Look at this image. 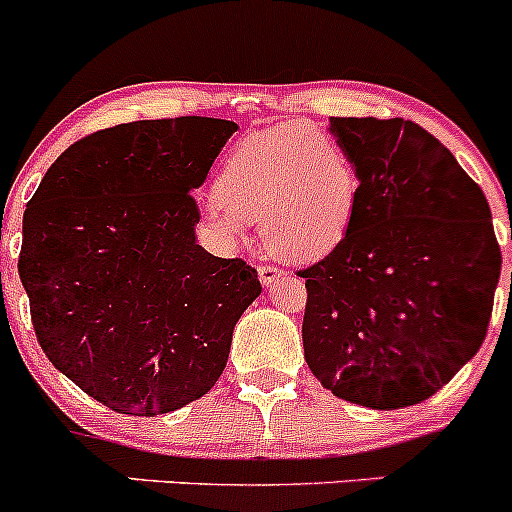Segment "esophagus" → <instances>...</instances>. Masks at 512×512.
Returning <instances> with one entry per match:
<instances>
[{
    "instance_id": "34e87169",
    "label": "esophagus",
    "mask_w": 512,
    "mask_h": 512,
    "mask_svg": "<svg viewBox=\"0 0 512 512\" xmlns=\"http://www.w3.org/2000/svg\"><path fill=\"white\" fill-rule=\"evenodd\" d=\"M285 277V272L277 270V267H260V282L265 287H272L277 280H282Z\"/></svg>"
}]
</instances>
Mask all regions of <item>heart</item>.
<instances>
[{
  "instance_id": "obj_1",
  "label": "heart",
  "mask_w": 512,
  "mask_h": 512,
  "mask_svg": "<svg viewBox=\"0 0 512 512\" xmlns=\"http://www.w3.org/2000/svg\"><path fill=\"white\" fill-rule=\"evenodd\" d=\"M205 223L237 242L245 223L280 260L317 262L339 247L359 203V173L347 148L307 123H280L242 138L218 170Z\"/></svg>"
}]
</instances>
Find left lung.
<instances>
[{"mask_svg":"<svg viewBox=\"0 0 512 512\" xmlns=\"http://www.w3.org/2000/svg\"><path fill=\"white\" fill-rule=\"evenodd\" d=\"M359 173L352 227L307 287L304 359L324 389L391 411L436 394L488 332L500 247L476 180L404 118H329Z\"/></svg>","mask_w":512,"mask_h":512,"instance_id":"obj_1","label":"left lung"}]
</instances>
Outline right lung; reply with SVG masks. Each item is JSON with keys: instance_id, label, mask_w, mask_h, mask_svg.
<instances>
[{"instance_id": "right-lung-1", "label": "right lung", "mask_w": 512, "mask_h": 512, "mask_svg": "<svg viewBox=\"0 0 512 512\" xmlns=\"http://www.w3.org/2000/svg\"><path fill=\"white\" fill-rule=\"evenodd\" d=\"M237 123L180 116L91 133L24 210L19 277L51 364L111 411L158 416L215 386L257 272L198 245L193 193Z\"/></svg>"}]
</instances>
